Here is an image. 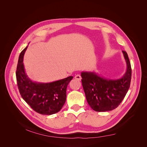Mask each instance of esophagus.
<instances>
[{"mask_svg":"<svg viewBox=\"0 0 147 147\" xmlns=\"http://www.w3.org/2000/svg\"><path fill=\"white\" fill-rule=\"evenodd\" d=\"M74 79H76V80H82V77H81V76L79 75V74H77V75L75 76Z\"/></svg>","mask_w":147,"mask_h":147,"instance_id":"34e87169","label":"esophagus"}]
</instances>
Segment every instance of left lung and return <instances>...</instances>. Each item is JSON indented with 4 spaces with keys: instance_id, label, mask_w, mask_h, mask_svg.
Segmentation results:
<instances>
[{
    "instance_id": "1",
    "label": "left lung",
    "mask_w": 147,
    "mask_h": 147,
    "mask_svg": "<svg viewBox=\"0 0 147 147\" xmlns=\"http://www.w3.org/2000/svg\"><path fill=\"white\" fill-rule=\"evenodd\" d=\"M126 71L118 79H106L94 72H82V83L88 104L96 112L116 108L128 92L131 80V66L127 53L122 51Z\"/></svg>"
}]
</instances>
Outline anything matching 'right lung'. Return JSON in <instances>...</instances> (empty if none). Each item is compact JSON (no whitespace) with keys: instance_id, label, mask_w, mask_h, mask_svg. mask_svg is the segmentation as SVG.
I'll return each mask as SVG.
<instances>
[{"instance_id":"right-lung-1","label":"right lung","mask_w":147,"mask_h":147,"mask_svg":"<svg viewBox=\"0 0 147 147\" xmlns=\"http://www.w3.org/2000/svg\"><path fill=\"white\" fill-rule=\"evenodd\" d=\"M28 46L19 57L16 71L18 87L23 99L38 113L50 115L59 112L66 100L67 87L73 78L51 83L33 82L25 73L23 63L24 55Z\"/></svg>"}]
</instances>
